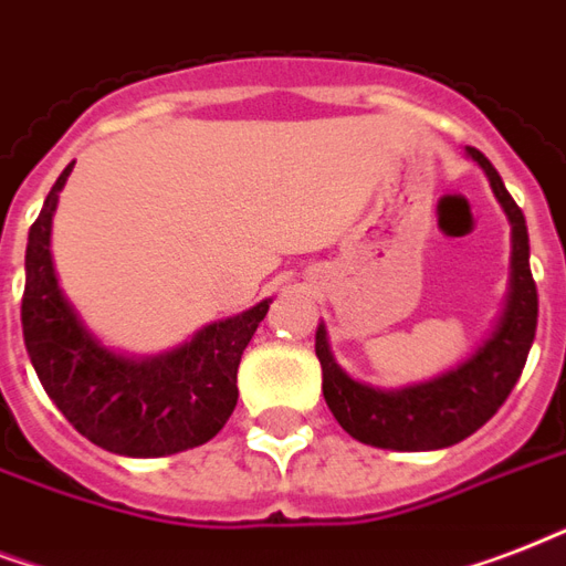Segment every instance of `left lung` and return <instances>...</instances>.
Segmentation results:
<instances>
[{
  "label": "left lung",
  "instance_id": "left-lung-1",
  "mask_svg": "<svg viewBox=\"0 0 566 566\" xmlns=\"http://www.w3.org/2000/svg\"><path fill=\"white\" fill-rule=\"evenodd\" d=\"M511 223V283L496 324L484 343L437 378L401 389H380L352 378L336 363L324 322L315 331V357L322 363L324 401L354 440L392 451H433L475 433L523 375L537 331V286L528 269V230L523 209L507 195L499 170L484 153L467 147Z\"/></svg>",
  "mask_w": 566,
  "mask_h": 566
}]
</instances>
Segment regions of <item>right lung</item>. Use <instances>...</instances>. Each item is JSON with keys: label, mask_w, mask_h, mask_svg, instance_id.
<instances>
[{"label": "right lung", "mask_w": 566, "mask_h": 566, "mask_svg": "<svg viewBox=\"0 0 566 566\" xmlns=\"http://www.w3.org/2000/svg\"><path fill=\"white\" fill-rule=\"evenodd\" d=\"M70 170L55 179L25 244L23 336L34 371L67 422L99 449L165 458L203 446L233 413L239 363L271 297L156 357L103 345L67 301L52 262V214Z\"/></svg>", "instance_id": "right-lung-1"}]
</instances>
